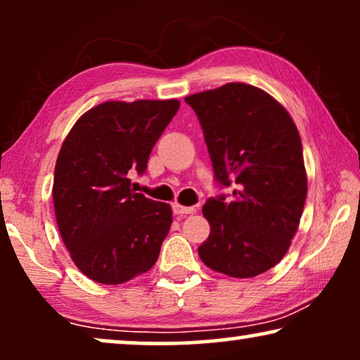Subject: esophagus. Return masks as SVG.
Masks as SVG:
<instances>
[{"label": "esophagus", "instance_id": "obj_1", "mask_svg": "<svg viewBox=\"0 0 360 360\" xmlns=\"http://www.w3.org/2000/svg\"><path fill=\"white\" fill-rule=\"evenodd\" d=\"M172 208H174V213L179 214V216L190 214V213H193V211H195V206H184V205H180V203H174V206H172Z\"/></svg>", "mask_w": 360, "mask_h": 360}]
</instances>
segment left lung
Here are the masks:
<instances>
[{
	"mask_svg": "<svg viewBox=\"0 0 360 360\" xmlns=\"http://www.w3.org/2000/svg\"><path fill=\"white\" fill-rule=\"evenodd\" d=\"M198 116L214 180L233 198H210V236L198 248L206 267L250 278L277 265L292 244L308 180L298 129L269 93L245 83L185 98Z\"/></svg>",
	"mask_w": 360,
	"mask_h": 360,
	"instance_id": "8db88e82",
	"label": "left lung"
}]
</instances>
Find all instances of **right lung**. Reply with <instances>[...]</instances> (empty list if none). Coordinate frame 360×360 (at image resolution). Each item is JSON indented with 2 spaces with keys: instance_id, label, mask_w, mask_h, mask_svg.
Masks as SVG:
<instances>
[{
  "instance_id": "1",
  "label": "right lung",
  "mask_w": 360,
  "mask_h": 360,
  "mask_svg": "<svg viewBox=\"0 0 360 360\" xmlns=\"http://www.w3.org/2000/svg\"><path fill=\"white\" fill-rule=\"evenodd\" d=\"M179 100L106 101L86 111L68 132L53 175V208L62 240L82 274L120 285L159 259L172 208L131 190Z\"/></svg>"
}]
</instances>
